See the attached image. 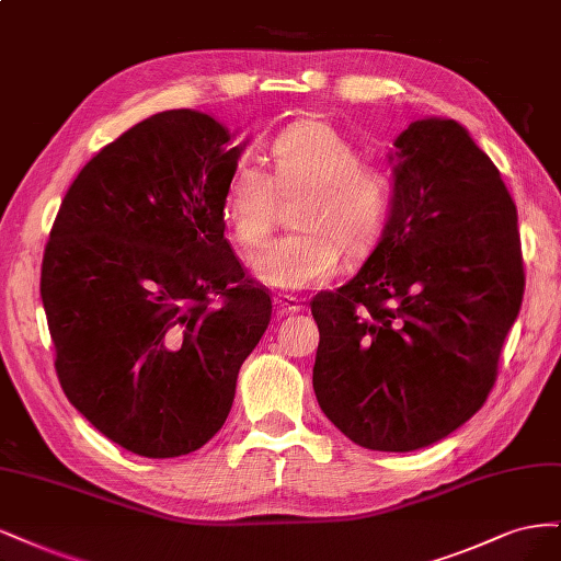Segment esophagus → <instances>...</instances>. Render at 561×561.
<instances>
[{"label":"esophagus","mask_w":561,"mask_h":561,"mask_svg":"<svg viewBox=\"0 0 561 561\" xmlns=\"http://www.w3.org/2000/svg\"><path fill=\"white\" fill-rule=\"evenodd\" d=\"M275 310L277 314H296L302 312V302L296 298H275Z\"/></svg>","instance_id":"esophagus-1"}]
</instances>
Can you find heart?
<instances>
[{
    "instance_id": "heart-1",
    "label": "heart",
    "mask_w": 561,
    "mask_h": 561,
    "mask_svg": "<svg viewBox=\"0 0 561 561\" xmlns=\"http://www.w3.org/2000/svg\"><path fill=\"white\" fill-rule=\"evenodd\" d=\"M273 172L251 162L232 165L221 197L230 238L259 249L273 232L279 197H296V232L251 259L254 275L277 291L329 282L345 249L364 256L379 242L393 205V182L382 165L358 160V149L331 123L305 118L270 141Z\"/></svg>"
}]
</instances>
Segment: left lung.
<instances>
[{
    "label": "left lung",
    "instance_id": "obj_1",
    "mask_svg": "<svg viewBox=\"0 0 561 561\" xmlns=\"http://www.w3.org/2000/svg\"><path fill=\"white\" fill-rule=\"evenodd\" d=\"M396 158L382 240L352 282L310 302L317 401L379 451L426 447L473 417L524 294L515 203L461 125L414 121Z\"/></svg>",
    "mask_w": 561,
    "mask_h": 561
}]
</instances>
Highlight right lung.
Listing matches in <instances>:
<instances>
[{"label":"right lung","instance_id":"obj_1","mask_svg":"<svg viewBox=\"0 0 561 561\" xmlns=\"http://www.w3.org/2000/svg\"><path fill=\"white\" fill-rule=\"evenodd\" d=\"M240 151L207 114H156L85 162L50 228L42 300L60 387L139 457L188 455L224 426L273 314L224 238Z\"/></svg>","mask_w":561,"mask_h":561}]
</instances>
